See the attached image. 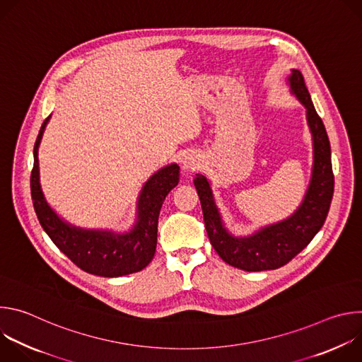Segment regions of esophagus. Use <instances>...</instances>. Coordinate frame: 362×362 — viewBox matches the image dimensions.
<instances>
[{"label":"esophagus","mask_w":362,"mask_h":362,"mask_svg":"<svg viewBox=\"0 0 362 362\" xmlns=\"http://www.w3.org/2000/svg\"><path fill=\"white\" fill-rule=\"evenodd\" d=\"M197 166H199V163H197L196 158L192 156V154H187V156H185V159H183V168H185V169H192V170H194Z\"/></svg>","instance_id":"34e87169"}]
</instances>
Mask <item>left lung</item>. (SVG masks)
Returning <instances> with one entry per match:
<instances>
[{"mask_svg":"<svg viewBox=\"0 0 362 362\" xmlns=\"http://www.w3.org/2000/svg\"><path fill=\"white\" fill-rule=\"evenodd\" d=\"M289 84L306 109L308 124L314 139L313 179L299 209L289 219L264 228L250 238H233L222 226L209 182L202 175L193 180L212 246L226 264L243 271L278 269L292 261L322 228L334 194L331 146L325 126L299 70H292Z\"/></svg>","mask_w":362,"mask_h":362,"instance_id":"left-lung-1","label":"left lung"}]
</instances>
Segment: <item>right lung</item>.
<instances>
[{"label": "right lung", "mask_w": 362, "mask_h": 362, "mask_svg": "<svg viewBox=\"0 0 362 362\" xmlns=\"http://www.w3.org/2000/svg\"><path fill=\"white\" fill-rule=\"evenodd\" d=\"M48 119L44 120L34 144L30 179L34 211L42 229L71 262L88 274L113 278L141 271L156 252L160 208L168 193L179 183V166L170 165L147 180L139 199V221L130 233L77 229L51 211L40 187L38 146Z\"/></svg>", "instance_id": "add662e5"}]
</instances>
